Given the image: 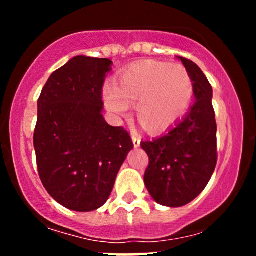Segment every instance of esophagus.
I'll return each mask as SVG.
<instances>
[{
    "mask_svg": "<svg viewBox=\"0 0 256 256\" xmlns=\"http://www.w3.org/2000/svg\"><path fill=\"white\" fill-rule=\"evenodd\" d=\"M132 142H134V148H138L140 146V136H138L137 134H132Z\"/></svg>",
    "mask_w": 256,
    "mask_h": 256,
    "instance_id": "obj_1",
    "label": "esophagus"
}]
</instances>
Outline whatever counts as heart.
I'll list each match as a JSON object with an SVG mask.
<instances>
[{
    "label": "heart",
    "mask_w": 256,
    "mask_h": 256,
    "mask_svg": "<svg viewBox=\"0 0 256 256\" xmlns=\"http://www.w3.org/2000/svg\"><path fill=\"white\" fill-rule=\"evenodd\" d=\"M194 96V82L180 64L144 60L132 64L116 84L104 88L107 110L122 116L134 104L140 124L149 132H162L186 113Z\"/></svg>",
    "instance_id": "obj_1"
}]
</instances>
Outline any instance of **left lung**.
Returning a JSON list of instances; mask_svg holds the SVG:
<instances>
[{
  "label": "left lung",
  "mask_w": 256,
  "mask_h": 256,
  "mask_svg": "<svg viewBox=\"0 0 256 256\" xmlns=\"http://www.w3.org/2000/svg\"><path fill=\"white\" fill-rule=\"evenodd\" d=\"M192 76L195 102L165 134L140 142L149 156L144 184L158 204L182 207L204 192L216 165L213 90L201 68L178 56Z\"/></svg>",
  "instance_id": "8db88e82"
}]
</instances>
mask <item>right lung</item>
Returning a JSON list of instances; mask_svg holds the SVG:
<instances>
[{
  "label": "right lung",
  "mask_w": 256,
  "mask_h": 256,
  "mask_svg": "<svg viewBox=\"0 0 256 256\" xmlns=\"http://www.w3.org/2000/svg\"><path fill=\"white\" fill-rule=\"evenodd\" d=\"M112 64L110 58L74 56L52 73L37 102L40 178L55 201L76 212L107 202L134 149L128 131L108 125L102 116V86Z\"/></svg>",
  "instance_id": "right-lung-1"
}]
</instances>
